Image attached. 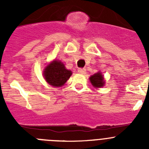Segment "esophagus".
Returning a JSON list of instances; mask_svg holds the SVG:
<instances>
[{"label": "esophagus", "instance_id": "34e87169", "mask_svg": "<svg viewBox=\"0 0 149 149\" xmlns=\"http://www.w3.org/2000/svg\"><path fill=\"white\" fill-rule=\"evenodd\" d=\"M78 72L80 74H84L85 72H86V70H85L84 68H78Z\"/></svg>", "mask_w": 149, "mask_h": 149}]
</instances>
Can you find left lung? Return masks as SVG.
Wrapping results in <instances>:
<instances>
[{
    "label": "left lung",
    "mask_w": 149,
    "mask_h": 149,
    "mask_svg": "<svg viewBox=\"0 0 149 149\" xmlns=\"http://www.w3.org/2000/svg\"><path fill=\"white\" fill-rule=\"evenodd\" d=\"M91 84H93L95 87H101L104 85V77L102 74L98 72L92 75L89 78Z\"/></svg>",
    "instance_id": "left-lung-1"
}]
</instances>
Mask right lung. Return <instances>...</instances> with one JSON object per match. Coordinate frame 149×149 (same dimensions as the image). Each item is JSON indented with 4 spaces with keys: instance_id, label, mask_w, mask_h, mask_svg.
<instances>
[{
    "instance_id": "obj_1",
    "label": "right lung",
    "mask_w": 149,
    "mask_h": 149,
    "mask_svg": "<svg viewBox=\"0 0 149 149\" xmlns=\"http://www.w3.org/2000/svg\"><path fill=\"white\" fill-rule=\"evenodd\" d=\"M72 74L71 71L67 70L65 68L63 63L54 60L45 67L44 77L50 85L59 87L65 84Z\"/></svg>"
}]
</instances>
